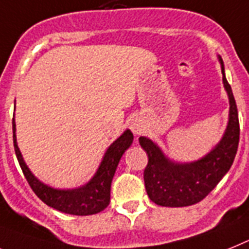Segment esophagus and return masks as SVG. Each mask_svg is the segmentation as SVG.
Segmentation results:
<instances>
[{"instance_id":"1","label":"esophagus","mask_w":249,"mask_h":249,"mask_svg":"<svg viewBox=\"0 0 249 249\" xmlns=\"http://www.w3.org/2000/svg\"><path fill=\"white\" fill-rule=\"evenodd\" d=\"M130 129L134 134H141L142 130H143V125L138 119H133L130 123Z\"/></svg>"}]
</instances>
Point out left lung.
<instances>
[{
    "mask_svg": "<svg viewBox=\"0 0 249 249\" xmlns=\"http://www.w3.org/2000/svg\"><path fill=\"white\" fill-rule=\"evenodd\" d=\"M221 62V59H220ZM223 83L229 96L231 111L224 137L214 149L197 162L177 164L168 160L160 149L148 138L141 137L139 143L148 154V164L144 168V183L149 199L157 205H194L201 201L220 182L233 164L239 143V120L234 96L224 76Z\"/></svg>",
    "mask_w": 249,
    "mask_h": 249,
    "instance_id": "left-lung-1",
    "label": "left lung"
}]
</instances>
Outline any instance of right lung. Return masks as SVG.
<instances>
[{
  "label": "right lung",
  "instance_id": "right-lung-1",
  "mask_svg": "<svg viewBox=\"0 0 249 249\" xmlns=\"http://www.w3.org/2000/svg\"><path fill=\"white\" fill-rule=\"evenodd\" d=\"M15 121L12 119V133H14V148L18 157V164L21 167L25 178L29 182L35 195L48 206L71 215H92L102 212L110 202L111 181L115 175L119 160L124 152L130 147L133 142V133L126 130L119 139L108 147L99 170L93 178L83 187L74 190H55L41 183L33 176V173L25 164L22 156L16 144L15 135Z\"/></svg>",
  "mask_w": 249,
  "mask_h": 249
}]
</instances>
